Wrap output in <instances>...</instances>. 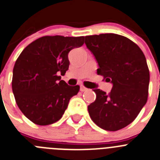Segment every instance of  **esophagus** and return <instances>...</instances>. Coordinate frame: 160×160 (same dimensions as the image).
Returning <instances> with one entry per match:
<instances>
[{"label":"esophagus","mask_w":160,"mask_h":160,"mask_svg":"<svg viewBox=\"0 0 160 160\" xmlns=\"http://www.w3.org/2000/svg\"><path fill=\"white\" fill-rule=\"evenodd\" d=\"M87 90H88L87 88H85L83 85H80V91H81V92H85V91Z\"/></svg>","instance_id":"obj_1"}]
</instances>
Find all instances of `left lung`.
I'll list each match as a JSON object with an SVG mask.
<instances>
[{"label": "left lung", "instance_id": "1", "mask_svg": "<svg viewBox=\"0 0 160 160\" xmlns=\"http://www.w3.org/2000/svg\"><path fill=\"white\" fill-rule=\"evenodd\" d=\"M85 44L99 64L97 74L113 84L108 94L95 89L89 116L102 129L120 130L134 121L148 100L150 73L144 54L136 43L114 33L87 36Z\"/></svg>", "mask_w": 160, "mask_h": 160}]
</instances>
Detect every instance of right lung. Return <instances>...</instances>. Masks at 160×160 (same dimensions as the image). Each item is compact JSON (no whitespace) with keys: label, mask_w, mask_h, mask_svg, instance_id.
Returning a JSON list of instances; mask_svg holds the SVG:
<instances>
[{"label":"right lung","mask_w":160,"mask_h":160,"mask_svg":"<svg viewBox=\"0 0 160 160\" xmlns=\"http://www.w3.org/2000/svg\"><path fill=\"white\" fill-rule=\"evenodd\" d=\"M84 37L45 36L20 54L13 68L12 88L16 103L32 123L52 124L62 117L80 86L68 85L59 74L68 69V52L83 44Z\"/></svg>","instance_id":"1"}]
</instances>
